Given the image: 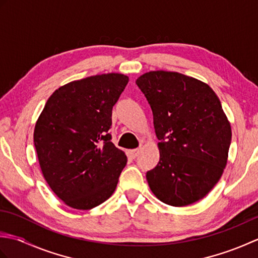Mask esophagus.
Wrapping results in <instances>:
<instances>
[{"mask_svg": "<svg viewBox=\"0 0 258 258\" xmlns=\"http://www.w3.org/2000/svg\"><path fill=\"white\" fill-rule=\"evenodd\" d=\"M140 151H141V149H134V150H130V151H128V154H130V156H131V157L135 158V157H138V155L140 154Z\"/></svg>", "mask_w": 258, "mask_h": 258, "instance_id": "esophagus-1", "label": "esophagus"}]
</instances>
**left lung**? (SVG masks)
<instances>
[{
    "label": "left lung",
    "instance_id": "1",
    "mask_svg": "<svg viewBox=\"0 0 258 258\" xmlns=\"http://www.w3.org/2000/svg\"><path fill=\"white\" fill-rule=\"evenodd\" d=\"M153 112L161 158L146 173L158 200L186 206L220 180L232 131L220 98L203 82L176 72L153 71L136 80Z\"/></svg>",
    "mask_w": 258,
    "mask_h": 258
}]
</instances>
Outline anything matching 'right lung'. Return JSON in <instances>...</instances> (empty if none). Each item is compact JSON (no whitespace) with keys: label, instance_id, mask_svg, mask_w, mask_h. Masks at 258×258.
Listing matches in <instances>:
<instances>
[{"label":"right lung","instance_id":"right-lung-1","mask_svg":"<svg viewBox=\"0 0 258 258\" xmlns=\"http://www.w3.org/2000/svg\"><path fill=\"white\" fill-rule=\"evenodd\" d=\"M127 83L118 73L71 82L53 93L37 119L34 146L43 176L70 207L91 210L116 188L127 157L108 131Z\"/></svg>","mask_w":258,"mask_h":258}]
</instances>
